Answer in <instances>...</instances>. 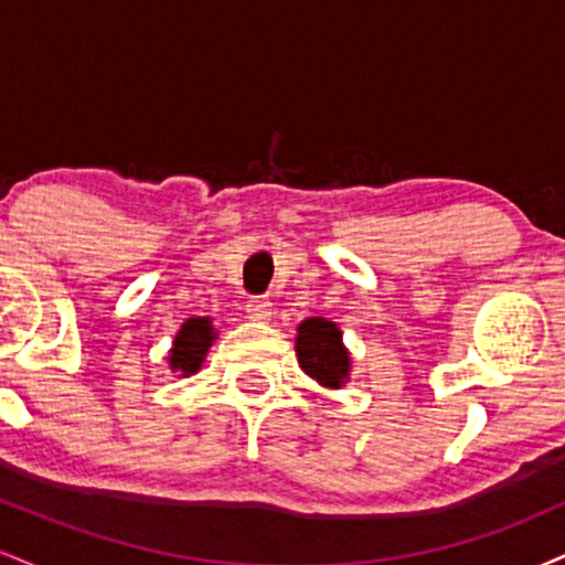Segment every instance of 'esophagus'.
Here are the masks:
<instances>
[{"label": "esophagus", "mask_w": 565, "mask_h": 565, "mask_svg": "<svg viewBox=\"0 0 565 565\" xmlns=\"http://www.w3.org/2000/svg\"><path fill=\"white\" fill-rule=\"evenodd\" d=\"M246 316H249L252 321H268L270 300H265V297H252V300L246 302Z\"/></svg>", "instance_id": "obj_1"}]
</instances>
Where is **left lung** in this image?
Here are the masks:
<instances>
[{"mask_svg": "<svg viewBox=\"0 0 565 565\" xmlns=\"http://www.w3.org/2000/svg\"><path fill=\"white\" fill-rule=\"evenodd\" d=\"M297 361L308 377L319 385L340 391L350 374V353L342 345V332L334 321L327 319H305L297 327Z\"/></svg>", "mask_w": 565, "mask_h": 565, "instance_id": "left-lung-1", "label": "left lung"}]
</instances>
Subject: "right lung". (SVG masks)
<instances>
[{"label":"right lung","mask_w":565,"mask_h":565,"mask_svg":"<svg viewBox=\"0 0 565 565\" xmlns=\"http://www.w3.org/2000/svg\"><path fill=\"white\" fill-rule=\"evenodd\" d=\"M215 327H212V319H188L180 332L174 334L172 350H170V366L172 372H183V377L188 374L199 372V366L204 364V355L210 350L212 342H215Z\"/></svg>","instance_id":"1"}]
</instances>
